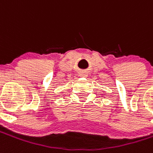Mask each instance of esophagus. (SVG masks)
Returning <instances> with one entry per match:
<instances>
[{
	"instance_id": "1",
	"label": "esophagus",
	"mask_w": 153,
	"mask_h": 153,
	"mask_svg": "<svg viewBox=\"0 0 153 153\" xmlns=\"http://www.w3.org/2000/svg\"><path fill=\"white\" fill-rule=\"evenodd\" d=\"M79 75H80V76H82V77H86V76H87V74L84 73V72H81Z\"/></svg>"
}]
</instances>
